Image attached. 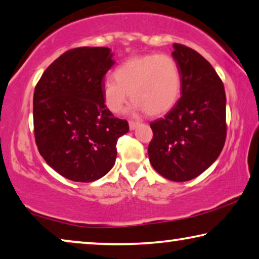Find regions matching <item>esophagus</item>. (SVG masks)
Masks as SVG:
<instances>
[{"mask_svg": "<svg viewBox=\"0 0 259 259\" xmlns=\"http://www.w3.org/2000/svg\"><path fill=\"white\" fill-rule=\"evenodd\" d=\"M130 128L131 130H134V128H137V126H139V124H140V122L139 121H134V120H131L130 122Z\"/></svg>", "mask_w": 259, "mask_h": 259, "instance_id": "1", "label": "esophagus"}]
</instances>
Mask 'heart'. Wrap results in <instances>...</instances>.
Segmentation results:
<instances>
[{
  "label": "heart",
  "instance_id": "obj_1",
  "mask_svg": "<svg viewBox=\"0 0 259 259\" xmlns=\"http://www.w3.org/2000/svg\"><path fill=\"white\" fill-rule=\"evenodd\" d=\"M113 79L103 83L104 105L110 112L120 113L128 101L134 111L161 116L176 104L182 91L180 66L168 54L148 53L127 59L113 71Z\"/></svg>",
  "mask_w": 259,
  "mask_h": 259
}]
</instances>
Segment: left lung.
Listing matches in <instances>:
<instances>
[{
  "instance_id": "obj_1",
  "label": "left lung",
  "mask_w": 259,
  "mask_h": 259,
  "mask_svg": "<svg viewBox=\"0 0 259 259\" xmlns=\"http://www.w3.org/2000/svg\"><path fill=\"white\" fill-rule=\"evenodd\" d=\"M182 74L181 98L164 118L150 122L148 156L166 180H193L220 155L227 137L226 94L212 65L192 49L174 44Z\"/></svg>"
}]
</instances>
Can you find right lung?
I'll use <instances>...</instances> for the list:
<instances>
[{
    "instance_id": "right-lung-1",
    "label": "right lung",
    "mask_w": 259,
    "mask_h": 259,
    "mask_svg": "<svg viewBox=\"0 0 259 259\" xmlns=\"http://www.w3.org/2000/svg\"><path fill=\"white\" fill-rule=\"evenodd\" d=\"M112 57L107 47L69 50L35 85V143L47 164L67 180L90 183L105 176L116 162L118 139L130 130L103 102Z\"/></svg>"
}]
</instances>
